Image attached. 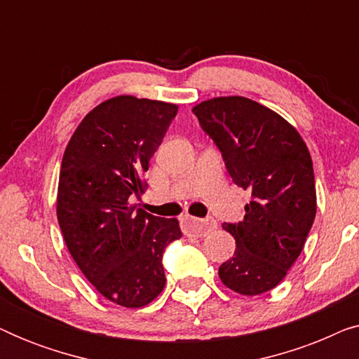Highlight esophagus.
Masks as SVG:
<instances>
[{
  "label": "esophagus",
  "instance_id": "esophagus-1",
  "mask_svg": "<svg viewBox=\"0 0 359 359\" xmlns=\"http://www.w3.org/2000/svg\"><path fill=\"white\" fill-rule=\"evenodd\" d=\"M215 227H217V222L214 219H183V232L186 235H193V237H204L205 233H209Z\"/></svg>",
  "mask_w": 359,
  "mask_h": 359
}]
</instances>
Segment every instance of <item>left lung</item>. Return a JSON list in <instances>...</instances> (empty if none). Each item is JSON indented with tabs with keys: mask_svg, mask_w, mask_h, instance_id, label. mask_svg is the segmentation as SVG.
<instances>
[{
	"mask_svg": "<svg viewBox=\"0 0 359 359\" xmlns=\"http://www.w3.org/2000/svg\"><path fill=\"white\" fill-rule=\"evenodd\" d=\"M193 112L233 183L252 194L243 220L222 225L237 248L219 278L235 292L258 296L283 281L311 232L317 210L311 154L296 127L248 97H212Z\"/></svg>",
	"mask_w": 359,
	"mask_h": 359,
	"instance_id": "obj_1",
	"label": "left lung"
}]
</instances>
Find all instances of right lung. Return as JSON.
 Instances as JSON below:
<instances>
[{
    "label": "right lung",
    "mask_w": 359,
    "mask_h": 359,
    "mask_svg": "<svg viewBox=\"0 0 359 359\" xmlns=\"http://www.w3.org/2000/svg\"><path fill=\"white\" fill-rule=\"evenodd\" d=\"M178 106L130 95L83 117L63 154L57 219L68 252L101 296L139 309L165 287L161 255L181 238L178 219L135 209L144 173Z\"/></svg>",
    "instance_id": "add662e5"
}]
</instances>
